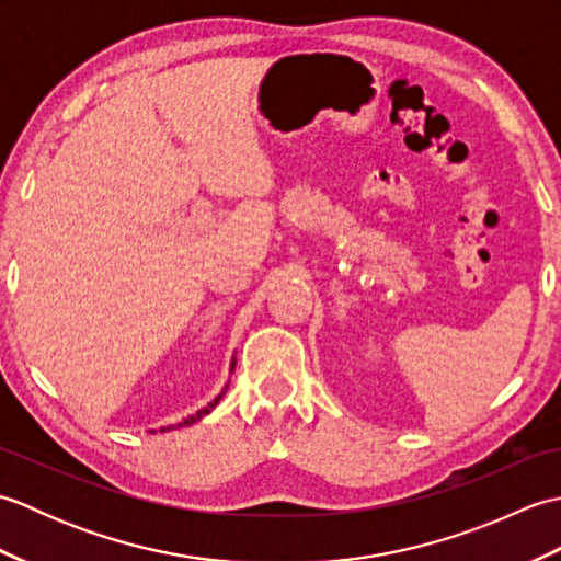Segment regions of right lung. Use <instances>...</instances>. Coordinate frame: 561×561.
<instances>
[{"mask_svg": "<svg viewBox=\"0 0 561 561\" xmlns=\"http://www.w3.org/2000/svg\"><path fill=\"white\" fill-rule=\"evenodd\" d=\"M233 366H236V362H231V371H233ZM224 398V392H221V396H217V398H214L209 404H207V408H202V410H197L195 414H190V416H185V420L183 422H178V424H173V426H161V432H165V428H181V426H190V424H195L197 420H202V416H205V414H209L214 408H217V404H219V400Z\"/></svg>", "mask_w": 561, "mask_h": 561, "instance_id": "right-lung-1", "label": "right lung"}]
</instances>
